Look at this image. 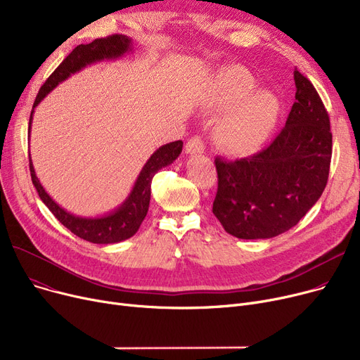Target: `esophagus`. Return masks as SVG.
<instances>
[{"label":"esophagus","mask_w":360,"mask_h":360,"mask_svg":"<svg viewBox=\"0 0 360 360\" xmlns=\"http://www.w3.org/2000/svg\"><path fill=\"white\" fill-rule=\"evenodd\" d=\"M204 141H202V139L201 137H198V136H195V137H191L190 140L186 141V144H185V150H186V153H190V155H198V153H202L204 151Z\"/></svg>","instance_id":"obj_1"}]
</instances>
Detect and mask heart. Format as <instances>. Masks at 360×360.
Listing matches in <instances>:
<instances>
[{
  "instance_id": "1",
  "label": "heart",
  "mask_w": 360,
  "mask_h": 360,
  "mask_svg": "<svg viewBox=\"0 0 360 360\" xmlns=\"http://www.w3.org/2000/svg\"><path fill=\"white\" fill-rule=\"evenodd\" d=\"M255 86L252 75L239 67L226 70L221 75V90L216 105L228 108L238 103L219 120L214 128L216 141L229 153H251L269 139L277 124L278 99L267 90H258L251 95Z\"/></svg>"
}]
</instances>
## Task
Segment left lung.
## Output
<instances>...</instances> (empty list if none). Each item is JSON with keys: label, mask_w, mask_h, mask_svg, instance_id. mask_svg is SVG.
<instances>
[{"label": "left lung", "mask_w": 360, "mask_h": 360, "mask_svg": "<svg viewBox=\"0 0 360 360\" xmlns=\"http://www.w3.org/2000/svg\"><path fill=\"white\" fill-rule=\"evenodd\" d=\"M295 103L286 125L258 153L216 158L213 213L239 239H267L293 228L328 181L333 134L328 112L312 83L297 70Z\"/></svg>", "instance_id": "1"}]
</instances>
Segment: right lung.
<instances>
[{
    "label": "right lung",
    "instance_id": "right-lung-1",
    "mask_svg": "<svg viewBox=\"0 0 360 360\" xmlns=\"http://www.w3.org/2000/svg\"><path fill=\"white\" fill-rule=\"evenodd\" d=\"M128 51H131V39L125 34H112V36L101 37V39H94L87 45L75 46L67 58L49 75L48 80L41 87L39 93H37L32 113H30V120H29V132H30L34 108L39 105V102L53 87H56L61 82L68 79L71 74L80 71L89 64L102 61V60H117ZM182 146L184 143L178 140V141H172L159 147L155 153L150 156V159L141 169V172L128 198L118 207L115 212H112L102 217L87 219V217L74 216L56 204L44 190L39 179H37L30 155H29L30 176L36 191L39 194L44 204L52 212V214L75 236L93 243H101V245L117 243L131 238L139 231L140 224L143 223L148 210L151 179H153V176L158 174V170L170 165L181 155Z\"/></svg>",
    "mask_w": 360,
    "mask_h": 360
}]
</instances>
